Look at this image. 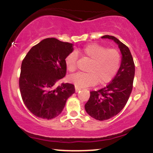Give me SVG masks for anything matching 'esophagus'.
I'll use <instances>...</instances> for the list:
<instances>
[{"label":"esophagus","instance_id":"obj_1","mask_svg":"<svg viewBox=\"0 0 153 153\" xmlns=\"http://www.w3.org/2000/svg\"><path fill=\"white\" fill-rule=\"evenodd\" d=\"M75 92H78V91H79V90H81V88H80L79 86H75Z\"/></svg>","mask_w":153,"mask_h":153}]
</instances>
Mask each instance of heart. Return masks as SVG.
<instances>
[{"instance_id": "heart-1", "label": "heart", "mask_w": 153, "mask_h": 153, "mask_svg": "<svg viewBox=\"0 0 153 153\" xmlns=\"http://www.w3.org/2000/svg\"><path fill=\"white\" fill-rule=\"evenodd\" d=\"M77 52L91 60L87 67L88 72H79L69 77V80L79 87L93 86L97 83L99 84L109 83L116 75L121 67V54L116 49H107L101 44H90ZM78 61L76 52L68 54L65 64L69 72H73L76 70Z\"/></svg>"}]
</instances>
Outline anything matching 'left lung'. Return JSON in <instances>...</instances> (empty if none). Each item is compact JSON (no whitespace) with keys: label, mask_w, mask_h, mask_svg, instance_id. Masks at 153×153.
<instances>
[{"label":"left lung","mask_w":153,"mask_h":153,"mask_svg":"<svg viewBox=\"0 0 153 153\" xmlns=\"http://www.w3.org/2000/svg\"><path fill=\"white\" fill-rule=\"evenodd\" d=\"M102 38L117 43L122 54V61L112 81L99 90L91 91L84 106L86 112L98 121L109 119L122 110L132 92L135 76V64L129 48L112 35H104Z\"/></svg>","instance_id":"1"}]
</instances>
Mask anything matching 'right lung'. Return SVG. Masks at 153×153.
I'll return each instance as SVG.
<instances>
[{
  "label": "right lung",
  "mask_w": 153,
  "mask_h": 153,
  "mask_svg": "<svg viewBox=\"0 0 153 153\" xmlns=\"http://www.w3.org/2000/svg\"><path fill=\"white\" fill-rule=\"evenodd\" d=\"M72 50V44L49 38L31 48L23 60L20 92L25 106L35 116L55 118L75 92L72 84L58 86L67 74L65 58Z\"/></svg>",
  "instance_id": "obj_1"
}]
</instances>
